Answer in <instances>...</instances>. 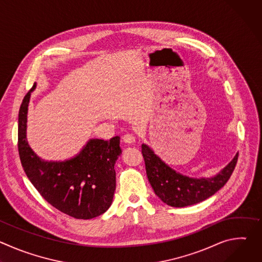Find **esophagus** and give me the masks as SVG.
Segmentation results:
<instances>
[{
    "mask_svg": "<svg viewBox=\"0 0 262 262\" xmlns=\"http://www.w3.org/2000/svg\"><path fill=\"white\" fill-rule=\"evenodd\" d=\"M122 141L125 144H133V143L136 142V138L133 135H130V134H126V135L123 136Z\"/></svg>",
    "mask_w": 262,
    "mask_h": 262,
    "instance_id": "esophagus-1",
    "label": "esophagus"
}]
</instances>
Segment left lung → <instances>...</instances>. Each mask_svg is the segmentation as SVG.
Listing matches in <instances>:
<instances>
[{"label":"left lung","instance_id":"obj_1","mask_svg":"<svg viewBox=\"0 0 262 262\" xmlns=\"http://www.w3.org/2000/svg\"><path fill=\"white\" fill-rule=\"evenodd\" d=\"M146 173L156 195L167 205L184 207L204 201L215 194L230 178L238 154L219 173L211 177H190L168 166L151 147L142 144Z\"/></svg>","mask_w":262,"mask_h":262}]
</instances>
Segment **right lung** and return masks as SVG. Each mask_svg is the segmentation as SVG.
Instances as JSON below:
<instances>
[{"label": "right lung", "instance_id": "1", "mask_svg": "<svg viewBox=\"0 0 262 262\" xmlns=\"http://www.w3.org/2000/svg\"><path fill=\"white\" fill-rule=\"evenodd\" d=\"M32 89L23 99L18 114V152L23 168L40 195L58 210L88 220L105 212L116 189L114 166L121 155L120 137L110 141L90 139L81 151L65 161H45L27 140L28 106Z\"/></svg>", "mask_w": 262, "mask_h": 262}]
</instances>
